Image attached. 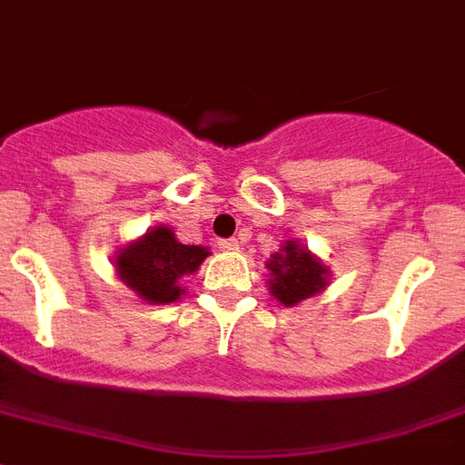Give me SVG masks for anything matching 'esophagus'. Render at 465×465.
Returning <instances> with one entry per match:
<instances>
[{
    "label": "esophagus",
    "instance_id": "obj_1",
    "mask_svg": "<svg viewBox=\"0 0 465 465\" xmlns=\"http://www.w3.org/2000/svg\"><path fill=\"white\" fill-rule=\"evenodd\" d=\"M220 248L222 250H236L238 238H220Z\"/></svg>",
    "mask_w": 465,
    "mask_h": 465
}]
</instances>
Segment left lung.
<instances>
[{
  "label": "left lung",
  "mask_w": 465,
  "mask_h": 465,
  "mask_svg": "<svg viewBox=\"0 0 465 465\" xmlns=\"http://www.w3.org/2000/svg\"><path fill=\"white\" fill-rule=\"evenodd\" d=\"M269 269V292L282 306H297L321 290H325L330 269L311 255L300 241H285L272 260L266 262Z\"/></svg>",
  "instance_id": "left-lung-1"
}]
</instances>
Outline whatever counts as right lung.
<instances>
[{"instance_id": "add662e5", "label": "right lung", "mask_w": 465, "mask_h": 465, "mask_svg": "<svg viewBox=\"0 0 465 465\" xmlns=\"http://www.w3.org/2000/svg\"><path fill=\"white\" fill-rule=\"evenodd\" d=\"M210 255L208 248L180 243L173 229H149L114 257L116 276L147 304H171L184 294L183 276L193 273Z\"/></svg>"}]
</instances>
